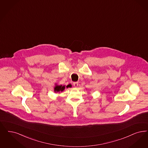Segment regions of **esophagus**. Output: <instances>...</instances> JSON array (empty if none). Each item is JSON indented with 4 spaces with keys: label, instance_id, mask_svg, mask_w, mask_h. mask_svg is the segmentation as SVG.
Returning a JSON list of instances; mask_svg holds the SVG:
<instances>
[{
    "label": "esophagus",
    "instance_id": "esophagus-1",
    "mask_svg": "<svg viewBox=\"0 0 148 148\" xmlns=\"http://www.w3.org/2000/svg\"><path fill=\"white\" fill-rule=\"evenodd\" d=\"M73 85H74V87L77 88V86H78V83L77 82H74V83H73Z\"/></svg>",
    "mask_w": 148,
    "mask_h": 148
}]
</instances>
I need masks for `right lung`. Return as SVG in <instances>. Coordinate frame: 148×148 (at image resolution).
I'll use <instances>...</instances> for the list:
<instances>
[{"label":"right lung","mask_w":148,"mask_h":148,"mask_svg":"<svg viewBox=\"0 0 148 148\" xmlns=\"http://www.w3.org/2000/svg\"><path fill=\"white\" fill-rule=\"evenodd\" d=\"M66 87H68V86H66ZM65 85L62 86V85H56V86L54 88V91H55V92H60L63 91L65 89Z\"/></svg>","instance_id":"right-lung-1"}]
</instances>
